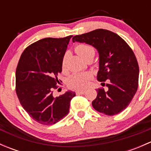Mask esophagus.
I'll list each match as a JSON object with an SVG mask.
<instances>
[{
	"instance_id": "obj_1",
	"label": "esophagus",
	"mask_w": 151,
	"mask_h": 151,
	"mask_svg": "<svg viewBox=\"0 0 151 151\" xmlns=\"http://www.w3.org/2000/svg\"><path fill=\"white\" fill-rule=\"evenodd\" d=\"M85 93V90H77L76 93L77 94H84Z\"/></svg>"
}]
</instances>
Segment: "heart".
<instances>
[{
    "mask_svg": "<svg viewBox=\"0 0 151 151\" xmlns=\"http://www.w3.org/2000/svg\"><path fill=\"white\" fill-rule=\"evenodd\" d=\"M75 51L80 57L83 58L85 60L87 58L94 57L95 50L93 47L91 45L81 44L75 47ZM66 55H64L62 60V68L65 69L66 68ZM91 79V74L89 73H76L72 74L68 80V85L70 88L81 89L88 86Z\"/></svg>",
    "mask_w": 151,
    "mask_h": 151,
    "instance_id": "obj_1",
    "label": "heart"
}]
</instances>
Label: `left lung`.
Here are the masks:
<instances>
[{"label":"left lung","mask_w":151,"mask_h":151,"mask_svg":"<svg viewBox=\"0 0 151 151\" xmlns=\"http://www.w3.org/2000/svg\"><path fill=\"white\" fill-rule=\"evenodd\" d=\"M72 42L96 49L99 55L97 80L109 82L107 91H96V98L92 101L94 109L110 116L124 110L137 91L139 80V66L130 47L121 36L105 29L77 35Z\"/></svg>","instance_id":"1"}]
</instances>
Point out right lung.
Instances as JSON below:
<instances>
[{
	"label": "right lung",
	"mask_w": 151,
	"mask_h": 151,
	"mask_svg": "<svg viewBox=\"0 0 151 151\" xmlns=\"http://www.w3.org/2000/svg\"><path fill=\"white\" fill-rule=\"evenodd\" d=\"M71 37L40 39L27 47L19 58L16 70L17 95L24 109L41 124L48 126L63 119L76 95L70 91L56 98L52 95Z\"/></svg>",
	"instance_id": "add662e5"
}]
</instances>
